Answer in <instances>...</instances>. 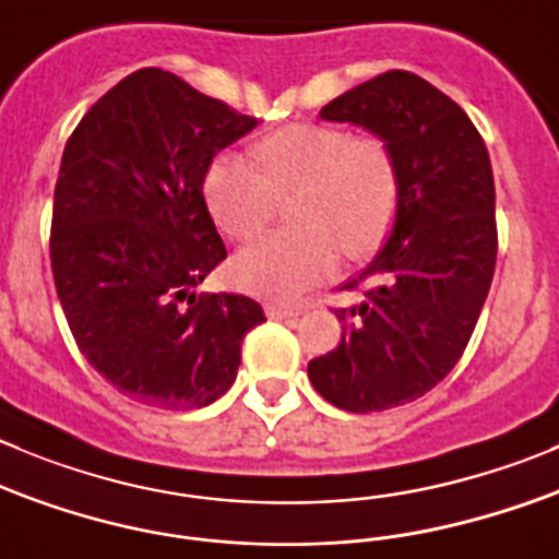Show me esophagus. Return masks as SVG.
Returning <instances> with one entry per match:
<instances>
[{
  "label": "esophagus",
  "mask_w": 559,
  "mask_h": 559,
  "mask_svg": "<svg viewBox=\"0 0 559 559\" xmlns=\"http://www.w3.org/2000/svg\"><path fill=\"white\" fill-rule=\"evenodd\" d=\"M265 316L274 318V321H283V318L301 316V307H285V305H276V301H269V305H265Z\"/></svg>",
  "instance_id": "1"
}]
</instances>
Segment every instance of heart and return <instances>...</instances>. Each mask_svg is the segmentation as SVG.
<instances>
[{
    "label": "heart",
    "instance_id": "heart-1",
    "mask_svg": "<svg viewBox=\"0 0 559 559\" xmlns=\"http://www.w3.org/2000/svg\"><path fill=\"white\" fill-rule=\"evenodd\" d=\"M254 164L222 153L205 173V203L222 233L247 241L276 214V200L296 194V230L271 233L233 260L243 290L294 301L345 258L376 252L401 200V175L381 136H350L334 126H290L254 145Z\"/></svg>",
    "mask_w": 559,
    "mask_h": 559
}]
</instances>
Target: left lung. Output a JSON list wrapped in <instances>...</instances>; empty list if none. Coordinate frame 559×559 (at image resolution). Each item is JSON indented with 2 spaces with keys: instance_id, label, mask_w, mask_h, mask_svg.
<instances>
[{
  "instance_id": "left-lung-1",
  "label": "left lung",
  "mask_w": 559,
  "mask_h": 559,
  "mask_svg": "<svg viewBox=\"0 0 559 559\" xmlns=\"http://www.w3.org/2000/svg\"><path fill=\"white\" fill-rule=\"evenodd\" d=\"M392 147L401 175L395 225L345 288L337 348L307 365L312 386L354 414L384 412L433 390L464 354L497 265L493 173L486 142L453 98L408 71H386L321 109Z\"/></svg>"
}]
</instances>
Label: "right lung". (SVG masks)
<instances>
[{"instance_id": "add662e5", "label": "right lung", "mask_w": 559, "mask_h": 559, "mask_svg": "<svg viewBox=\"0 0 559 559\" xmlns=\"http://www.w3.org/2000/svg\"><path fill=\"white\" fill-rule=\"evenodd\" d=\"M258 126L162 68L90 106L62 153L51 271L73 340L131 401L203 408L233 386L265 321L238 294H194L227 258L203 197L219 151Z\"/></svg>"}]
</instances>
